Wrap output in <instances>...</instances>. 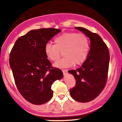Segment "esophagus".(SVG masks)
Segmentation results:
<instances>
[{
  "label": "esophagus",
  "instance_id": "esophagus-1",
  "mask_svg": "<svg viewBox=\"0 0 122 122\" xmlns=\"http://www.w3.org/2000/svg\"><path fill=\"white\" fill-rule=\"evenodd\" d=\"M62 72H63L64 74H67V70H66V69H64V70H62Z\"/></svg>",
  "mask_w": 122,
  "mask_h": 122
}]
</instances>
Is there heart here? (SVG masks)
Here are the masks:
<instances>
[{
    "label": "heart",
    "instance_id": "1",
    "mask_svg": "<svg viewBox=\"0 0 122 122\" xmlns=\"http://www.w3.org/2000/svg\"><path fill=\"white\" fill-rule=\"evenodd\" d=\"M54 42L55 44H45L44 51L48 58L54 62L59 60L63 52L65 56L54 64L55 67L67 68L74 64H81L88 57L90 41L88 36L83 33H64L56 36Z\"/></svg>",
    "mask_w": 122,
    "mask_h": 122
}]
</instances>
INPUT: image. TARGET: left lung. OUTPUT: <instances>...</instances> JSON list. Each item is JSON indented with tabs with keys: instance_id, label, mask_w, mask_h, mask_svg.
Listing matches in <instances>:
<instances>
[{
	"instance_id": "obj_1",
	"label": "left lung",
	"mask_w": 122,
	"mask_h": 122,
	"mask_svg": "<svg viewBox=\"0 0 122 122\" xmlns=\"http://www.w3.org/2000/svg\"><path fill=\"white\" fill-rule=\"evenodd\" d=\"M90 39V48L86 61L76 70H69L76 80L70 90L71 96L81 103L90 102L103 91L108 78L110 54L106 44L96 33L82 27H76Z\"/></svg>"
}]
</instances>
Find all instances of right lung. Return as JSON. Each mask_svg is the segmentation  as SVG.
I'll return each mask as SVG.
<instances>
[{"mask_svg":"<svg viewBox=\"0 0 122 122\" xmlns=\"http://www.w3.org/2000/svg\"><path fill=\"white\" fill-rule=\"evenodd\" d=\"M61 30L50 28L31 30L20 36L9 55V64L16 86L23 97L40 105L52 98L51 85L63 77L60 69L52 67L44 51L45 44Z\"/></svg>","mask_w":122,"mask_h":122,"instance_id":"right-lung-1","label":"right lung"}]
</instances>
